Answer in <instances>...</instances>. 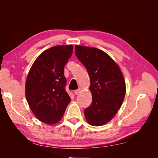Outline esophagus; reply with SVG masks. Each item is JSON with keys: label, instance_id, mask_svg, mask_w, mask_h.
<instances>
[{"label": "esophagus", "instance_id": "34e87169", "mask_svg": "<svg viewBox=\"0 0 158 158\" xmlns=\"http://www.w3.org/2000/svg\"><path fill=\"white\" fill-rule=\"evenodd\" d=\"M80 90H81L80 89H78L74 90V94H75V95H78V94L80 93Z\"/></svg>", "mask_w": 158, "mask_h": 158}]
</instances>
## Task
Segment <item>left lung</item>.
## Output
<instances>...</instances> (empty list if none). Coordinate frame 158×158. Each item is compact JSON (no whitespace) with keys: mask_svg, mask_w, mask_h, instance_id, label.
<instances>
[{"mask_svg":"<svg viewBox=\"0 0 158 158\" xmlns=\"http://www.w3.org/2000/svg\"><path fill=\"white\" fill-rule=\"evenodd\" d=\"M75 54L90 78L92 103L84 109L85 117L93 126L103 125L121 106L126 93L125 81L118 66L104 51L76 45Z\"/></svg>","mask_w":158,"mask_h":158,"instance_id":"8db88e82","label":"left lung"}]
</instances>
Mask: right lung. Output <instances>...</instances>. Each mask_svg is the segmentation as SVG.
<instances>
[{"instance_id": "1", "label": "right lung", "mask_w": 158, "mask_h": 158, "mask_svg": "<svg viewBox=\"0 0 158 158\" xmlns=\"http://www.w3.org/2000/svg\"><path fill=\"white\" fill-rule=\"evenodd\" d=\"M73 46L58 45L44 51L28 73L26 96L35 116L43 123L53 125L63 116L70 102L65 89L64 66L73 55Z\"/></svg>"}]
</instances>
